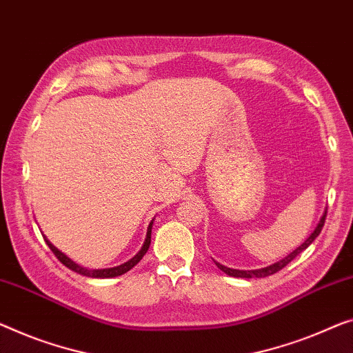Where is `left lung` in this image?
I'll return each instance as SVG.
<instances>
[{"label":"left lung","instance_id":"8db88e82","mask_svg":"<svg viewBox=\"0 0 353 353\" xmlns=\"http://www.w3.org/2000/svg\"><path fill=\"white\" fill-rule=\"evenodd\" d=\"M325 217H327V209H325V212H323V215H322V219H320V222H319L317 227H315V230L312 231V233L309 234V238H307L306 241H304V243H303L301 245L296 247V249H294L293 252H290V254H288V255L285 256V259H282V260H279V261H276V263H272V265H270V266L260 268V270L244 271V270H233V268H227V266L220 265V263H217V261H215V265H217L219 270H222V271L225 272V274H228V276H231V277L252 279V277H266V276L274 274V272L281 271L282 268H285V266L288 265V263H290V261L294 259V256H298L299 254H301L303 250H306L307 247L314 243L315 238H317V236L320 234V231H322V228H323Z\"/></svg>","mask_w":353,"mask_h":353}]
</instances>
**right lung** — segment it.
I'll use <instances>...</instances> for the list:
<instances>
[{
    "label": "right lung",
    "instance_id": "1",
    "mask_svg": "<svg viewBox=\"0 0 353 353\" xmlns=\"http://www.w3.org/2000/svg\"><path fill=\"white\" fill-rule=\"evenodd\" d=\"M152 225H154V220H152V222L149 223V228H147V234H145V241H144L143 247H141V250L133 256V259H130L128 261H125V263H122V265H119V266L104 268V270H88V268H83V266H81V265H77V263L72 261V260L70 259V256L65 255L61 250L57 249V247H55L54 244H52L49 239H47L46 234H42V236H44V241L47 243V245L50 247V250L54 252L57 259H59L66 268H70L71 271H74V272H77V274H81V276L93 277V279H109V277H117V276L125 274V272H128V271L131 270V268H134L141 260H143V256L145 255V252L149 250V245H150Z\"/></svg>",
    "mask_w": 353,
    "mask_h": 353
}]
</instances>
